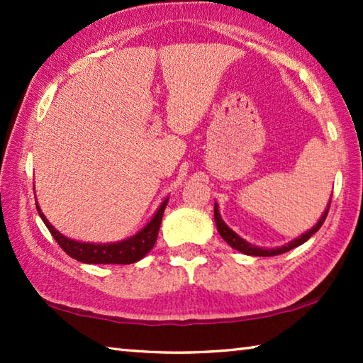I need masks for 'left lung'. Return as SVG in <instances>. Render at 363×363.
<instances>
[{
    "mask_svg": "<svg viewBox=\"0 0 363 363\" xmlns=\"http://www.w3.org/2000/svg\"><path fill=\"white\" fill-rule=\"evenodd\" d=\"M330 203L331 200L328 201L327 208H325L323 214L320 216V219L317 220V224L314 227H311L309 230H306L304 233H301V235L298 238H293L291 242H288L286 245H281V247H275V248H264V247H256V245H251L250 242L245 240V238H242L240 235H238L237 232H233L229 225H227L224 223V219L220 218V213H219V206L218 203H214V223H216V227H218V232L219 235L223 237V240L229 245V247H232L233 250L240 251V253L243 255H248V256H277V255H281V253H286V251H290L293 248L299 247V245H303L304 242L309 240V238L314 235V233L320 229L322 224L325 223V218H327L328 214V210H330Z\"/></svg>",
    "mask_w": 363,
    "mask_h": 363,
    "instance_id": "1",
    "label": "left lung"
}]
</instances>
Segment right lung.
<instances>
[{
    "instance_id": "right-lung-1",
    "label": "right lung",
    "mask_w": 363,
    "mask_h": 363,
    "mask_svg": "<svg viewBox=\"0 0 363 363\" xmlns=\"http://www.w3.org/2000/svg\"><path fill=\"white\" fill-rule=\"evenodd\" d=\"M169 196L163 200V203L158 206V210L153 213L149 223L143 229L134 233V235L125 238V240L110 242V243H91V242H78L73 238L65 237L60 233L56 227L49 223L48 218L43 214L41 208L36 201V210H38L40 218L51 232V235L56 238L59 247L62 248L67 255L73 259L84 264H133L143 259L149 253L157 242L160 224L167 208Z\"/></svg>"
}]
</instances>
